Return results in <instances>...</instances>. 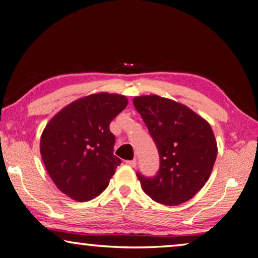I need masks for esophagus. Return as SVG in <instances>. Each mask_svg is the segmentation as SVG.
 I'll return each mask as SVG.
<instances>
[{
  "label": "esophagus",
  "mask_w": 258,
  "mask_h": 258,
  "mask_svg": "<svg viewBox=\"0 0 258 258\" xmlns=\"http://www.w3.org/2000/svg\"><path fill=\"white\" fill-rule=\"evenodd\" d=\"M126 163H127L128 166H131V167H135L137 166V159H133V160H128V161H126Z\"/></svg>",
  "instance_id": "1"
}]
</instances>
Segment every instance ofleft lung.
I'll return each mask as SVG.
<instances>
[{"mask_svg": "<svg viewBox=\"0 0 258 258\" xmlns=\"http://www.w3.org/2000/svg\"><path fill=\"white\" fill-rule=\"evenodd\" d=\"M133 104L160 158L156 176L137 174L143 191L156 202L170 207L187 202L208 181L217 159L212 128L188 107L167 98L135 97Z\"/></svg>", "mask_w": 258, "mask_h": 258, "instance_id": "obj_1", "label": "left lung"}]
</instances>
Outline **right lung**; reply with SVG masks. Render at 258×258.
Returning <instances> with one entry per match:
<instances>
[{"label": "right lung", "instance_id": "add662e5", "mask_svg": "<svg viewBox=\"0 0 258 258\" xmlns=\"http://www.w3.org/2000/svg\"><path fill=\"white\" fill-rule=\"evenodd\" d=\"M126 97L96 93L58 111L46 125L40 153L57 188L78 202L97 198L121 162L114 156L109 124L127 106Z\"/></svg>", "mask_w": 258, "mask_h": 258}]
</instances>
